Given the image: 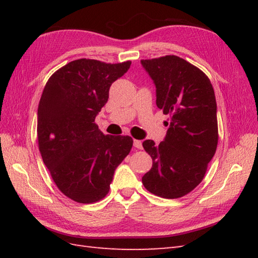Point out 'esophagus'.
<instances>
[{
	"label": "esophagus",
	"instance_id": "esophagus-1",
	"mask_svg": "<svg viewBox=\"0 0 258 258\" xmlns=\"http://www.w3.org/2000/svg\"><path fill=\"white\" fill-rule=\"evenodd\" d=\"M134 147H136V149H139V150H141L142 147V142L141 141H139V140H134Z\"/></svg>",
	"mask_w": 258,
	"mask_h": 258
}]
</instances>
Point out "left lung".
Wrapping results in <instances>:
<instances>
[{"label": "left lung", "instance_id": "left-lung-1", "mask_svg": "<svg viewBox=\"0 0 258 258\" xmlns=\"http://www.w3.org/2000/svg\"><path fill=\"white\" fill-rule=\"evenodd\" d=\"M156 86V105L169 115L166 138L158 145L143 142L153 166L143 177L144 187L163 199L190 193L205 176L216 152V100L208 76L176 55L142 59Z\"/></svg>", "mask_w": 258, "mask_h": 258}]
</instances>
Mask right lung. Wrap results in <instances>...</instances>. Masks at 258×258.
Listing matches in <instances>:
<instances>
[{
    "instance_id": "obj_1",
    "label": "right lung",
    "mask_w": 258,
    "mask_h": 258,
    "mask_svg": "<svg viewBox=\"0 0 258 258\" xmlns=\"http://www.w3.org/2000/svg\"><path fill=\"white\" fill-rule=\"evenodd\" d=\"M131 63L75 59L54 72L43 90L37 109L38 150L57 188L81 204L107 195L115 168L132 150L131 136H105L95 123L109 87Z\"/></svg>"
}]
</instances>
